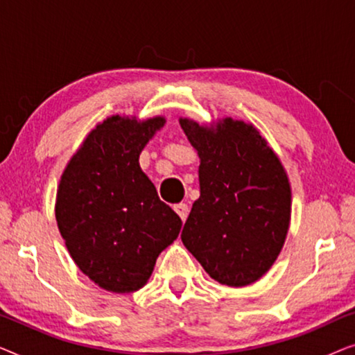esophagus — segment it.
I'll list each match as a JSON object with an SVG mask.
<instances>
[{
    "label": "esophagus",
    "mask_w": 355,
    "mask_h": 355,
    "mask_svg": "<svg viewBox=\"0 0 355 355\" xmlns=\"http://www.w3.org/2000/svg\"><path fill=\"white\" fill-rule=\"evenodd\" d=\"M174 211L178 213L182 221H186V218L189 215V205L187 203H178V205H174Z\"/></svg>",
    "instance_id": "obj_1"
}]
</instances>
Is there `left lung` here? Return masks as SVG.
<instances>
[{
    "mask_svg": "<svg viewBox=\"0 0 355 355\" xmlns=\"http://www.w3.org/2000/svg\"><path fill=\"white\" fill-rule=\"evenodd\" d=\"M200 158V197L181 239L210 278L242 288L278 259L291 223L288 173L260 130L241 119L179 118Z\"/></svg>",
    "mask_w": 355,
    "mask_h": 355,
    "instance_id": "left-lung-1",
    "label": "left lung"
}]
</instances>
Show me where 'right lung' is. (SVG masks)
Masks as SVG:
<instances>
[{"label": "right lung", "instance_id": "add662e5", "mask_svg": "<svg viewBox=\"0 0 355 355\" xmlns=\"http://www.w3.org/2000/svg\"><path fill=\"white\" fill-rule=\"evenodd\" d=\"M164 123V116H110L90 130L60 179L58 230L82 273L110 293L144 288L181 231V218L139 164Z\"/></svg>", "mask_w": 355, "mask_h": 355}]
</instances>
